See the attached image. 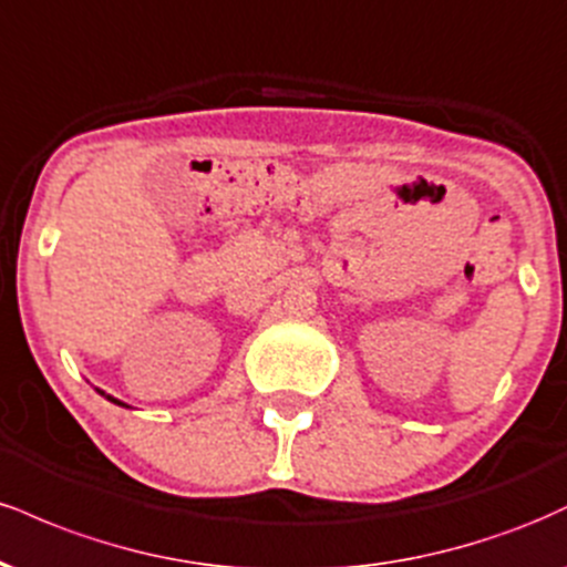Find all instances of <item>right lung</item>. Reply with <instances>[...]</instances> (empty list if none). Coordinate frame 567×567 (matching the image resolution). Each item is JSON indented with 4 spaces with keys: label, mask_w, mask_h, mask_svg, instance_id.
Returning <instances> with one entry per match:
<instances>
[{
    "label": "right lung",
    "mask_w": 567,
    "mask_h": 567,
    "mask_svg": "<svg viewBox=\"0 0 567 567\" xmlns=\"http://www.w3.org/2000/svg\"><path fill=\"white\" fill-rule=\"evenodd\" d=\"M101 394H103V392H101ZM106 400H112V402H116V405H122V402H120V400H114V396H109V394H106Z\"/></svg>",
    "instance_id": "1"
}]
</instances>
